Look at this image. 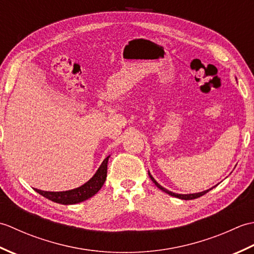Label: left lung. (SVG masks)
Listing matches in <instances>:
<instances>
[{"label":"left lung","instance_id":"8db88e82","mask_svg":"<svg viewBox=\"0 0 254 254\" xmlns=\"http://www.w3.org/2000/svg\"><path fill=\"white\" fill-rule=\"evenodd\" d=\"M148 176H149V178L150 179H152V181L155 183L156 185V187L157 188H159L161 191H164V192H166V193H168L169 195H171V196H175V197H178V198H181V199H194V198H197V197H199V196H202V195H204V194H206L209 190H212V189H209V190H206V191H203V192H199V193H194V194H177V193H174V192H171V191H168L167 190V189H165V188H163L161 187L160 185H158L157 182L155 181V179L154 178L150 176V174L148 172Z\"/></svg>","mask_w":254,"mask_h":254}]
</instances>
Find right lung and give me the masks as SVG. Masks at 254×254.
I'll return each instance as SVG.
<instances>
[{"label": "right lung", "instance_id": "obj_1", "mask_svg": "<svg viewBox=\"0 0 254 254\" xmlns=\"http://www.w3.org/2000/svg\"><path fill=\"white\" fill-rule=\"evenodd\" d=\"M109 157L110 156H108V157L102 161L99 169L97 170L94 177L91 178L88 182H86L85 185H83L82 187H79L77 189H74V190H69V191H63V192H48V191L38 190V189H35V190L39 194H41L42 196L50 199V201L59 203V204H63V205L76 204V203L86 201V199H88L89 197L95 195V194L100 190L101 187L104 186L107 178V165H108V159H109Z\"/></svg>", "mask_w": 254, "mask_h": 254}]
</instances>
